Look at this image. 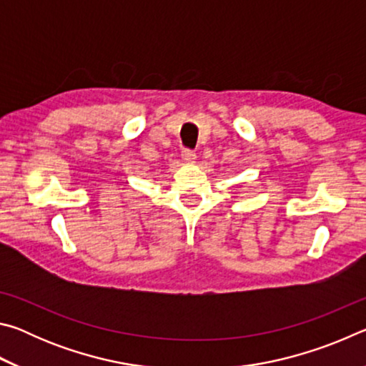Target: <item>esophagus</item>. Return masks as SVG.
Wrapping results in <instances>:
<instances>
[{"label":"esophagus","mask_w":366,"mask_h":366,"mask_svg":"<svg viewBox=\"0 0 366 366\" xmlns=\"http://www.w3.org/2000/svg\"><path fill=\"white\" fill-rule=\"evenodd\" d=\"M182 159H184V163L192 164V163H195L197 154H195V152H192V150H182Z\"/></svg>","instance_id":"1"}]
</instances>
